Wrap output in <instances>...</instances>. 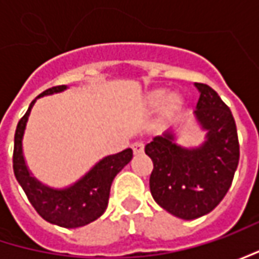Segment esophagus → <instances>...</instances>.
<instances>
[{
	"label": "esophagus",
	"instance_id": "1",
	"mask_svg": "<svg viewBox=\"0 0 259 259\" xmlns=\"http://www.w3.org/2000/svg\"><path fill=\"white\" fill-rule=\"evenodd\" d=\"M133 151H134V154L143 153L144 151V143L143 141H135L134 144H133Z\"/></svg>",
	"mask_w": 259,
	"mask_h": 259
}]
</instances>
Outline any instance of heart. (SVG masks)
Instances as JSON below:
<instances>
[{
	"label": "heart",
	"instance_id": "heart-1",
	"mask_svg": "<svg viewBox=\"0 0 259 259\" xmlns=\"http://www.w3.org/2000/svg\"><path fill=\"white\" fill-rule=\"evenodd\" d=\"M165 102V108L168 111H176L180 104H182V99L177 94H170L165 91V89H155L154 92H151L148 96V104L151 106H160L161 104Z\"/></svg>",
	"mask_w": 259,
	"mask_h": 259
}]
</instances>
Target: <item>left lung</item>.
<instances>
[{
  "label": "left lung",
  "mask_w": 259,
  "mask_h": 259,
  "mask_svg": "<svg viewBox=\"0 0 259 259\" xmlns=\"http://www.w3.org/2000/svg\"><path fill=\"white\" fill-rule=\"evenodd\" d=\"M199 101L193 112L206 131L199 147L186 148L167 130L145 145L153 160L150 190L168 213L192 221L212 212L228 193L239 163V143L231 109L210 86L194 83Z\"/></svg>",
  "instance_id": "left-lung-1"
}]
</instances>
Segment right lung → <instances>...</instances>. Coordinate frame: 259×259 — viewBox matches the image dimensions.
<instances>
[{
	"label": "right lung",
	"mask_w": 259,
	"mask_h": 259,
	"mask_svg": "<svg viewBox=\"0 0 259 259\" xmlns=\"http://www.w3.org/2000/svg\"><path fill=\"white\" fill-rule=\"evenodd\" d=\"M66 89V85L55 86L38 95L30 104L24 116L18 121L14 135L13 168L17 182L23 187L37 213L50 224L72 229L85 226L102 216L109 200L111 184L115 176L131 161L133 150L126 148L118 154L106 155L85 176L65 189H55L37 180L28 170L23 154V137L27 121L38 98L59 94Z\"/></svg>",
	"instance_id": "add662e5"
}]
</instances>
